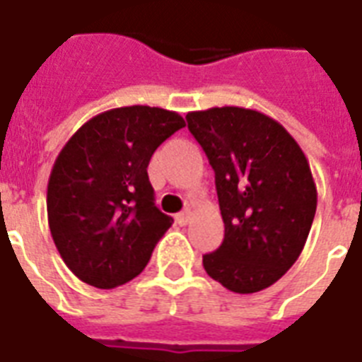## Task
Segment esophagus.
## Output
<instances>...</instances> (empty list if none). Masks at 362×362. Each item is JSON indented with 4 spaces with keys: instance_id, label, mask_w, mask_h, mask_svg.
Masks as SVG:
<instances>
[{
    "instance_id": "esophagus-1",
    "label": "esophagus",
    "mask_w": 362,
    "mask_h": 362,
    "mask_svg": "<svg viewBox=\"0 0 362 362\" xmlns=\"http://www.w3.org/2000/svg\"><path fill=\"white\" fill-rule=\"evenodd\" d=\"M189 220H192V212H189V210H184L180 214H176V223H178V226H187Z\"/></svg>"
}]
</instances>
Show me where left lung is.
<instances>
[{"mask_svg": "<svg viewBox=\"0 0 362 362\" xmlns=\"http://www.w3.org/2000/svg\"><path fill=\"white\" fill-rule=\"evenodd\" d=\"M187 129L216 175L226 235L203 255L210 278L235 293L278 281L303 252L317 206L308 159L286 127L259 110L187 112Z\"/></svg>", "mask_w": 362, "mask_h": 362, "instance_id": "1", "label": "left lung"}]
</instances>
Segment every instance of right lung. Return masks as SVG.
<instances>
[{
  "label": "right lung",
  "mask_w": 362,
  "mask_h": 362,
  "mask_svg": "<svg viewBox=\"0 0 362 362\" xmlns=\"http://www.w3.org/2000/svg\"><path fill=\"white\" fill-rule=\"evenodd\" d=\"M184 125L178 112L133 105L93 116L65 142L48 178V227L78 280L112 289L144 270L173 226L153 204L148 163Z\"/></svg>",
  "instance_id": "add662e5"
}]
</instances>
